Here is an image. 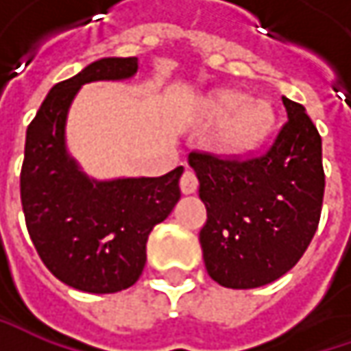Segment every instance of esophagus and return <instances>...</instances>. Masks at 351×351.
Instances as JSON below:
<instances>
[{
    "label": "esophagus",
    "instance_id": "obj_1",
    "mask_svg": "<svg viewBox=\"0 0 351 351\" xmlns=\"http://www.w3.org/2000/svg\"><path fill=\"white\" fill-rule=\"evenodd\" d=\"M197 185H199V182H197L195 173H193V171H189V169H185L182 176V180H180L182 193H185V195H189V193H195Z\"/></svg>",
    "mask_w": 351,
    "mask_h": 351
}]
</instances>
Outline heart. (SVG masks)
Listing matches in <instances>:
<instances>
[{"mask_svg":"<svg viewBox=\"0 0 351 351\" xmlns=\"http://www.w3.org/2000/svg\"><path fill=\"white\" fill-rule=\"evenodd\" d=\"M205 117L219 125L213 150L228 160L254 154L271 136L276 115L265 101H250L246 93L221 91L205 103Z\"/></svg>","mask_w":351,"mask_h":351,"instance_id":"heart-1","label":"heart"}]
</instances>
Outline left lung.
<instances>
[{
  "label": "left lung",
  "instance_id": "left-lung-1",
  "mask_svg": "<svg viewBox=\"0 0 351 351\" xmlns=\"http://www.w3.org/2000/svg\"><path fill=\"white\" fill-rule=\"evenodd\" d=\"M287 123L258 156L228 160L191 152L207 223L199 232L210 279L254 289L285 276L317 232L322 197V138L303 105L283 97Z\"/></svg>",
  "mask_w": 351,
  "mask_h": 351
}]
</instances>
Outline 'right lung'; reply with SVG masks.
Returning a JSON list of instances; mask_svg holds the SVG:
<instances>
[{"instance_id": "1", "label": "right lung", "mask_w": 351, "mask_h": 351, "mask_svg": "<svg viewBox=\"0 0 351 351\" xmlns=\"http://www.w3.org/2000/svg\"><path fill=\"white\" fill-rule=\"evenodd\" d=\"M138 58H101L50 89L27 128L21 205L43 263L62 283L86 293L134 285L156 224L180 201L178 166L160 178L95 182L66 152L64 127L77 89L99 80H127Z\"/></svg>"}]
</instances>
